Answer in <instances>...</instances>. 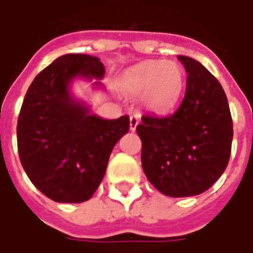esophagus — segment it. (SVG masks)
Masks as SVG:
<instances>
[{"instance_id": "34e87169", "label": "esophagus", "mask_w": 253, "mask_h": 253, "mask_svg": "<svg viewBox=\"0 0 253 253\" xmlns=\"http://www.w3.org/2000/svg\"><path fill=\"white\" fill-rule=\"evenodd\" d=\"M139 125V119H138V116H130V130L134 131L137 126Z\"/></svg>"}]
</instances>
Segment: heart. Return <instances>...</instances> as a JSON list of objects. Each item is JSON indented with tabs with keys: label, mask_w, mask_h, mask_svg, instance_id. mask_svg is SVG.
Segmentation results:
<instances>
[{
	"label": "heart",
	"mask_w": 253,
	"mask_h": 253,
	"mask_svg": "<svg viewBox=\"0 0 253 253\" xmlns=\"http://www.w3.org/2000/svg\"><path fill=\"white\" fill-rule=\"evenodd\" d=\"M123 88L132 96L143 93L150 110L167 112L180 100L184 70L173 61H146L125 73Z\"/></svg>",
	"instance_id": "heart-1"
}]
</instances>
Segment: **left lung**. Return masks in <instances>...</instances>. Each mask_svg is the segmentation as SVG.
Listing matches in <instances>:
<instances>
[{"label": "left lung", "mask_w": 253, "mask_h": 253, "mask_svg": "<svg viewBox=\"0 0 253 253\" xmlns=\"http://www.w3.org/2000/svg\"><path fill=\"white\" fill-rule=\"evenodd\" d=\"M186 67L184 99L172 115H143L137 126L148 180L167 196L199 195L226 169L233 122L221 84L206 67L179 55Z\"/></svg>", "instance_id": "obj_1"}]
</instances>
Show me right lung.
Listing matches in <instances>:
<instances>
[{"label": "right lung", "instance_id": "obj_1", "mask_svg": "<svg viewBox=\"0 0 253 253\" xmlns=\"http://www.w3.org/2000/svg\"><path fill=\"white\" fill-rule=\"evenodd\" d=\"M104 65L85 54H66L43 69L27 90L17 121V149L25 173L47 198L81 203L103 180L128 116L107 121L69 93L76 77L103 78ZM99 85V83H96Z\"/></svg>", "mask_w": 253, "mask_h": 253}]
</instances>
